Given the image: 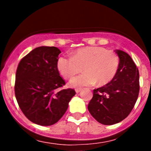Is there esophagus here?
Masks as SVG:
<instances>
[{
	"label": "esophagus",
	"instance_id": "esophagus-1",
	"mask_svg": "<svg viewBox=\"0 0 151 151\" xmlns=\"http://www.w3.org/2000/svg\"><path fill=\"white\" fill-rule=\"evenodd\" d=\"M81 88H77V89H75V91L77 93H80V91H81Z\"/></svg>",
	"mask_w": 151,
	"mask_h": 151
}]
</instances>
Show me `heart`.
Listing matches in <instances>:
<instances>
[{
    "mask_svg": "<svg viewBox=\"0 0 151 151\" xmlns=\"http://www.w3.org/2000/svg\"><path fill=\"white\" fill-rule=\"evenodd\" d=\"M120 59L113 51L102 47H86L76 50L71 56H61L58 60V69L65 79H70L82 69L85 73L74 77L70 86L80 88L97 83H109L119 68Z\"/></svg>",
    "mask_w": 151,
    "mask_h": 151,
    "instance_id": "b5f03b06",
    "label": "heart"
}]
</instances>
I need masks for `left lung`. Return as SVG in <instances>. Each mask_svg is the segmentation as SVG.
Here are the masks:
<instances>
[{
	"instance_id": "8db88e82",
	"label": "left lung",
	"mask_w": 151,
	"mask_h": 151,
	"mask_svg": "<svg viewBox=\"0 0 151 151\" xmlns=\"http://www.w3.org/2000/svg\"><path fill=\"white\" fill-rule=\"evenodd\" d=\"M120 59L118 72L109 83L93 90L88 104L91 115L104 125L124 120L132 112L139 91V71L129 55L115 50Z\"/></svg>"
}]
</instances>
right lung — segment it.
<instances>
[{
  "instance_id": "1",
  "label": "right lung",
  "mask_w": 151,
  "mask_h": 151,
  "mask_svg": "<svg viewBox=\"0 0 151 151\" xmlns=\"http://www.w3.org/2000/svg\"><path fill=\"white\" fill-rule=\"evenodd\" d=\"M60 52L55 47H36L22 58L17 68V101L25 117L36 124L57 123L76 94L71 88L57 91L66 84L57 66Z\"/></svg>"
}]
</instances>
